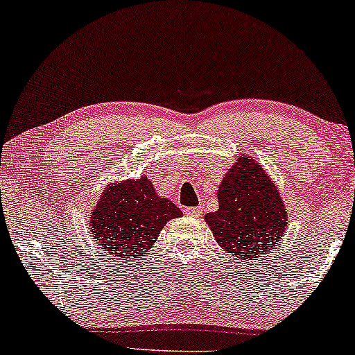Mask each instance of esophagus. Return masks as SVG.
I'll return each instance as SVG.
<instances>
[{
	"instance_id": "34e87169",
	"label": "esophagus",
	"mask_w": 355,
	"mask_h": 355,
	"mask_svg": "<svg viewBox=\"0 0 355 355\" xmlns=\"http://www.w3.org/2000/svg\"><path fill=\"white\" fill-rule=\"evenodd\" d=\"M184 212H185V216L198 217L201 214V208H196V206H193V208H185Z\"/></svg>"
}]
</instances>
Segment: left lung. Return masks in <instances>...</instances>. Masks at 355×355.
<instances>
[{
	"instance_id": "8db88e82",
	"label": "left lung",
	"mask_w": 355,
	"mask_h": 355,
	"mask_svg": "<svg viewBox=\"0 0 355 355\" xmlns=\"http://www.w3.org/2000/svg\"><path fill=\"white\" fill-rule=\"evenodd\" d=\"M219 209L205 220L217 244L238 259L265 257L284 238L287 211L279 189L250 155H238L217 189Z\"/></svg>"
}]
</instances>
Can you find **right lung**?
<instances>
[{
	"label": "right lung",
	"mask_w": 355,
	"mask_h": 355,
	"mask_svg": "<svg viewBox=\"0 0 355 355\" xmlns=\"http://www.w3.org/2000/svg\"><path fill=\"white\" fill-rule=\"evenodd\" d=\"M181 216L176 205L157 195L144 174L106 185L92 209L90 233L101 246L96 250H107V257L138 260L154 246L166 222Z\"/></svg>",
	"instance_id": "add662e5"
}]
</instances>
